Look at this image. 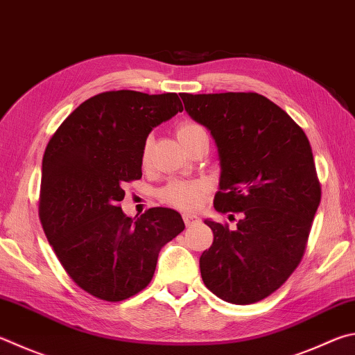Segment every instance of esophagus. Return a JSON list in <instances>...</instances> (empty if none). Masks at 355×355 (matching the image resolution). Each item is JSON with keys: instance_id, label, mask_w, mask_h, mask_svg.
<instances>
[{"instance_id": "obj_1", "label": "esophagus", "mask_w": 355, "mask_h": 355, "mask_svg": "<svg viewBox=\"0 0 355 355\" xmlns=\"http://www.w3.org/2000/svg\"><path fill=\"white\" fill-rule=\"evenodd\" d=\"M183 220L186 223V227H192L200 222V217L197 214H183Z\"/></svg>"}]
</instances>
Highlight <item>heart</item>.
<instances>
[{"mask_svg": "<svg viewBox=\"0 0 355 355\" xmlns=\"http://www.w3.org/2000/svg\"><path fill=\"white\" fill-rule=\"evenodd\" d=\"M202 132H205V130L198 124H194V122H183V124H180L177 128V137L180 139V143L183 144V143H186V141L192 139ZM149 155H150V141H146V144L143 147L144 163L149 161ZM159 196H161V198H163V202L175 206V208L194 209V208H197L198 203L202 202L203 186L198 183L175 180V182H171L169 184H167L166 188L161 191Z\"/></svg>", "mask_w": 355, "mask_h": 355, "instance_id": "b5f03b06", "label": "heart"}]
</instances>
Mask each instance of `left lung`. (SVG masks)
<instances>
[{
  "label": "left lung",
  "instance_id": "obj_1",
  "mask_svg": "<svg viewBox=\"0 0 355 355\" xmlns=\"http://www.w3.org/2000/svg\"><path fill=\"white\" fill-rule=\"evenodd\" d=\"M180 96L216 141L220 178L214 208L239 216L234 230L205 220L214 241L200 256L202 279L223 301L257 302L284 284L304 254L321 198L311 143L266 96Z\"/></svg>",
  "mask_w": 355,
  "mask_h": 355
}]
</instances>
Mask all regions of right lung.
<instances>
[{"label": "right lung", "mask_w": 355, "mask_h": 355, "mask_svg": "<svg viewBox=\"0 0 355 355\" xmlns=\"http://www.w3.org/2000/svg\"><path fill=\"white\" fill-rule=\"evenodd\" d=\"M178 112L177 93H101L82 102L46 146L38 206L44 234L76 284L96 298L116 302L141 292L161 248L184 230L171 208L132 218L118 206L124 184L143 175L149 133Z\"/></svg>", "instance_id": "add662e5"}]
</instances>
